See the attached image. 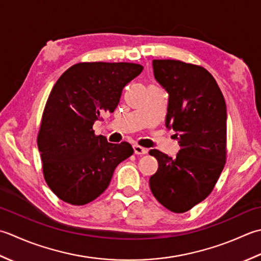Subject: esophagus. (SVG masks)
I'll return each instance as SVG.
<instances>
[{"mask_svg": "<svg viewBox=\"0 0 261 261\" xmlns=\"http://www.w3.org/2000/svg\"><path fill=\"white\" fill-rule=\"evenodd\" d=\"M133 148H134V153H135V154H138V155H143V154H145V153L147 152L146 148L142 147V146L137 145V144L133 145Z\"/></svg>", "mask_w": 261, "mask_h": 261, "instance_id": "34e87169", "label": "esophagus"}]
</instances>
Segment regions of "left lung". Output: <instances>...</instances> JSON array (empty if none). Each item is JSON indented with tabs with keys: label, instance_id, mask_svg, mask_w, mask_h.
I'll return each mask as SVG.
<instances>
[{
	"label": "left lung",
	"instance_id": "left-lung-1",
	"mask_svg": "<svg viewBox=\"0 0 261 261\" xmlns=\"http://www.w3.org/2000/svg\"><path fill=\"white\" fill-rule=\"evenodd\" d=\"M155 81L168 93L166 127L180 150L171 158L158 150V171L150 188L159 203L185 213L204 200L219 179L226 156V105L212 74L174 60L152 62Z\"/></svg>",
	"mask_w": 261,
	"mask_h": 261
}]
</instances>
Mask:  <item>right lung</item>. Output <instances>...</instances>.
<instances>
[{
	"label": "right lung",
	"instance_id": "1",
	"mask_svg": "<svg viewBox=\"0 0 261 261\" xmlns=\"http://www.w3.org/2000/svg\"><path fill=\"white\" fill-rule=\"evenodd\" d=\"M142 70L133 63H80L57 80L37 142L45 180L58 198L72 205L92 201L134 152L127 142L113 144L95 136L92 127L102 115L114 113L123 89Z\"/></svg>",
	"mask_w": 261,
	"mask_h": 261
}]
</instances>
